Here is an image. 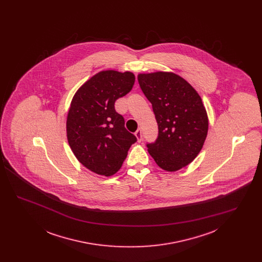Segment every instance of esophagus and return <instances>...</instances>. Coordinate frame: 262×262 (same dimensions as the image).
I'll return each instance as SVG.
<instances>
[{
  "label": "esophagus",
  "instance_id": "34e87169",
  "mask_svg": "<svg viewBox=\"0 0 262 262\" xmlns=\"http://www.w3.org/2000/svg\"><path fill=\"white\" fill-rule=\"evenodd\" d=\"M135 135H136V137H137V141H138V142H140V141L142 140V132H141V129H140V128H138L137 132L135 133Z\"/></svg>",
  "mask_w": 262,
  "mask_h": 262
}]
</instances>
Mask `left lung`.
I'll use <instances>...</instances> for the list:
<instances>
[{
  "mask_svg": "<svg viewBox=\"0 0 262 262\" xmlns=\"http://www.w3.org/2000/svg\"><path fill=\"white\" fill-rule=\"evenodd\" d=\"M137 78L158 125L157 139L146 144L148 152L163 170L178 171L194 160L207 136L202 100L187 80L173 73L140 74Z\"/></svg>",
  "mask_w": 262,
  "mask_h": 262,
  "instance_id": "1",
  "label": "left lung"
}]
</instances>
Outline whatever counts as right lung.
Here are the masks:
<instances>
[{"label": "right lung", "mask_w": 262, "mask_h": 262, "mask_svg": "<svg viewBox=\"0 0 262 262\" xmlns=\"http://www.w3.org/2000/svg\"><path fill=\"white\" fill-rule=\"evenodd\" d=\"M136 76L130 72L103 71L79 88L67 119L68 141L77 160L88 170L112 176L122 167L137 137L126 130L116 112V100L126 95Z\"/></svg>", "instance_id": "add662e5"}]
</instances>
